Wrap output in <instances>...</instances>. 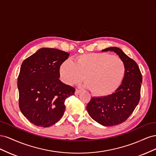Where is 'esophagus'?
I'll list each match as a JSON object with an SVG mask.
<instances>
[{"label":"esophagus","mask_w":156,"mask_h":156,"mask_svg":"<svg viewBox=\"0 0 156 156\" xmlns=\"http://www.w3.org/2000/svg\"><path fill=\"white\" fill-rule=\"evenodd\" d=\"M81 93V90H79V89H76L75 90V95H79V94Z\"/></svg>","instance_id":"esophagus-1"}]
</instances>
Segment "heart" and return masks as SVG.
Returning a JSON list of instances; mask_svg holds the SVG:
<instances>
[{"instance_id": "1", "label": "heart", "mask_w": 156, "mask_h": 156, "mask_svg": "<svg viewBox=\"0 0 156 156\" xmlns=\"http://www.w3.org/2000/svg\"><path fill=\"white\" fill-rule=\"evenodd\" d=\"M60 76L68 84L82 81L84 86L98 96L110 95L119 88L125 73V66L120 58L107 53H88L80 55L73 62L69 59L60 65Z\"/></svg>"}]
</instances>
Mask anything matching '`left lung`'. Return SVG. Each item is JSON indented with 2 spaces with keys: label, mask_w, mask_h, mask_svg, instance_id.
Here are the masks:
<instances>
[{
  "label": "left lung",
  "mask_w": 156,
  "mask_h": 156,
  "mask_svg": "<svg viewBox=\"0 0 156 156\" xmlns=\"http://www.w3.org/2000/svg\"><path fill=\"white\" fill-rule=\"evenodd\" d=\"M108 51L115 52L124 62V77L120 87L111 95L92 98L87 109L98 123L113 126L125 122L138 105L143 77L137 64L122 49L111 47L102 50L103 52Z\"/></svg>",
  "instance_id": "left-lung-1"
}]
</instances>
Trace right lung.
I'll list each match as a JSON object with an SVG mask.
<instances>
[{
    "instance_id": "1",
    "label": "right lung",
    "mask_w": 156,
    "mask_h": 156,
    "mask_svg": "<svg viewBox=\"0 0 156 156\" xmlns=\"http://www.w3.org/2000/svg\"><path fill=\"white\" fill-rule=\"evenodd\" d=\"M69 55L57 49L41 48L23 62L17 79L19 106L30 123L47 127L62 117L66 99L75 91L59 79L60 65Z\"/></svg>"
}]
</instances>
